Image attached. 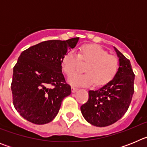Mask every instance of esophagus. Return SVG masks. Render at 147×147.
I'll list each match as a JSON object with an SVG mask.
<instances>
[{
	"instance_id": "esophagus-1",
	"label": "esophagus",
	"mask_w": 147,
	"mask_h": 147,
	"mask_svg": "<svg viewBox=\"0 0 147 147\" xmlns=\"http://www.w3.org/2000/svg\"><path fill=\"white\" fill-rule=\"evenodd\" d=\"M78 90V89L76 88H74V87H72L71 88V91H72V93H75V92H76Z\"/></svg>"
}]
</instances>
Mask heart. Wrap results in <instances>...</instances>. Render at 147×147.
<instances>
[{"label": "heart", "mask_w": 147, "mask_h": 147, "mask_svg": "<svg viewBox=\"0 0 147 147\" xmlns=\"http://www.w3.org/2000/svg\"><path fill=\"white\" fill-rule=\"evenodd\" d=\"M88 62L85 74H74L80 60ZM62 69L70 76L67 82L74 86L87 87L96 83L97 86L107 85L112 81L119 70V60L101 46L97 45H85L79 54L74 51L66 53L62 59Z\"/></svg>", "instance_id": "obj_1"}]
</instances>
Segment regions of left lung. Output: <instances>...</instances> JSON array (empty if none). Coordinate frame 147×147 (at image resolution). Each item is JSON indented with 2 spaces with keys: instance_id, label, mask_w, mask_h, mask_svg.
<instances>
[{
  "instance_id": "left-lung-1",
  "label": "left lung",
  "mask_w": 147,
  "mask_h": 147,
  "mask_svg": "<svg viewBox=\"0 0 147 147\" xmlns=\"http://www.w3.org/2000/svg\"><path fill=\"white\" fill-rule=\"evenodd\" d=\"M118 72L113 80L96 90H89L88 102L80 107L83 117L96 127H107L119 121L127 112L134 93L135 74L130 61L116 48Z\"/></svg>"
}]
</instances>
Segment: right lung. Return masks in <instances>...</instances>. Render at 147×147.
Instances as JSON below:
<instances>
[{
  "instance_id": "right-lung-1",
  "label": "right lung",
  "mask_w": 147,
  "mask_h": 147,
  "mask_svg": "<svg viewBox=\"0 0 147 147\" xmlns=\"http://www.w3.org/2000/svg\"><path fill=\"white\" fill-rule=\"evenodd\" d=\"M79 37L48 40L23 51L13 68V105L22 117L35 124L56 117L71 88L62 73V59Z\"/></svg>"
}]
</instances>
